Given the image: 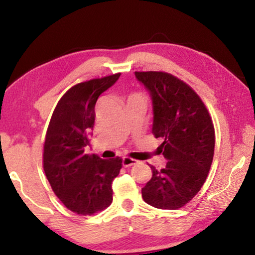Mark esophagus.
I'll list each match as a JSON object with an SVG mask.
<instances>
[{
	"label": "esophagus",
	"instance_id": "34e87169",
	"mask_svg": "<svg viewBox=\"0 0 255 255\" xmlns=\"http://www.w3.org/2000/svg\"><path fill=\"white\" fill-rule=\"evenodd\" d=\"M136 164H138V161L135 160V159H132V158L124 157V159H123V165L125 167H130V166L136 165Z\"/></svg>",
	"mask_w": 255,
	"mask_h": 255
}]
</instances>
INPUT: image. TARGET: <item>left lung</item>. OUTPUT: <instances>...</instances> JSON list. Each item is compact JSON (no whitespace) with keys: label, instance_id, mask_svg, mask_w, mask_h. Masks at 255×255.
<instances>
[{"label":"left lung","instance_id":"left-lung-1","mask_svg":"<svg viewBox=\"0 0 255 255\" xmlns=\"http://www.w3.org/2000/svg\"><path fill=\"white\" fill-rule=\"evenodd\" d=\"M149 90L153 105L152 132L164 142L158 147L167 159L142 189L146 204L160 210L187 205L206 181L214 155L212 118L191 87L166 72H135Z\"/></svg>","mask_w":255,"mask_h":255}]
</instances>
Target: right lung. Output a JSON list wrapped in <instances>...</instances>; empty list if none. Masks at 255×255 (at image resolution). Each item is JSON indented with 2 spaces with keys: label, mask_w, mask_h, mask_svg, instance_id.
I'll return each instance as SVG.
<instances>
[{
  "label": "right lung",
  "mask_w": 255,
  "mask_h": 255,
  "mask_svg": "<svg viewBox=\"0 0 255 255\" xmlns=\"http://www.w3.org/2000/svg\"><path fill=\"white\" fill-rule=\"evenodd\" d=\"M121 73L80 82L60 98L52 113L43 145V169L52 191L68 210L94 215L113 200L112 181L123 159L87 154L95 124V105Z\"/></svg>",
  "instance_id": "right-lung-1"
}]
</instances>
